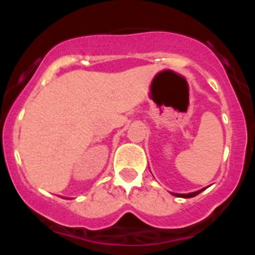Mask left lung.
Here are the masks:
<instances>
[{
    "label": "left lung",
    "mask_w": 255,
    "mask_h": 255,
    "mask_svg": "<svg viewBox=\"0 0 255 255\" xmlns=\"http://www.w3.org/2000/svg\"><path fill=\"white\" fill-rule=\"evenodd\" d=\"M199 193H202V190L194 191V193H190V194H173V195H176V197H180V198H193L195 197V195L199 194Z\"/></svg>",
    "instance_id": "1"
}]
</instances>
